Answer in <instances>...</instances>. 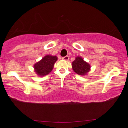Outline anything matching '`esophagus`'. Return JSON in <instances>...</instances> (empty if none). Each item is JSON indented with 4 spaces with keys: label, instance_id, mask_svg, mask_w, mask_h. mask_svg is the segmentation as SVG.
Wrapping results in <instances>:
<instances>
[{
    "label": "esophagus",
    "instance_id": "34e87169",
    "mask_svg": "<svg viewBox=\"0 0 128 128\" xmlns=\"http://www.w3.org/2000/svg\"><path fill=\"white\" fill-rule=\"evenodd\" d=\"M69 58L68 56H64V57H62V60H66V61L68 60Z\"/></svg>",
    "mask_w": 128,
    "mask_h": 128
}]
</instances>
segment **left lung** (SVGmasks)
Wrapping results in <instances>:
<instances>
[{
  "label": "left lung",
  "mask_w": 128,
  "mask_h": 128,
  "mask_svg": "<svg viewBox=\"0 0 128 128\" xmlns=\"http://www.w3.org/2000/svg\"><path fill=\"white\" fill-rule=\"evenodd\" d=\"M72 66L73 71L81 76L87 75L91 70L90 64L85 62L82 57L80 56L76 57L75 60L72 62Z\"/></svg>",
  "instance_id": "1"
}]
</instances>
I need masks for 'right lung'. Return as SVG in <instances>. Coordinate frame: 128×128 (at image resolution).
I'll return each mask as SVG.
<instances>
[{
    "instance_id": "obj_1",
    "label": "right lung",
    "mask_w": 128,
    "mask_h": 128,
    "mask_svg": "<svg viewBox=\"0 0 128 128\" xmlns=\"http://www.w3.org/2000/svg\"><path fill=\"white\" fill-rule=\"evenodd\" d=\"M58 60V57L56 56L46 55L36 62L34 66V71L37 75L39 76H44L48 75L52 71L55 62Z\"/></svg>"
}]
</instances>
